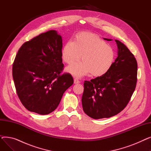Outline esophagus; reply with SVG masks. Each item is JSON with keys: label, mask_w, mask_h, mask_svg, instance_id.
<instances>
[{"label": "esophagus", "mask_w": 151, "mask_h": 151, "mask_svg": "<svg viewBox=\"0 0 151 151\" xmlns=\"http://www.w3.org/2000/svg\"><path fill=\"white\" fill-rule=\"evenodd\" d=\"M74 83L75 84H78V83H80V81H79L78 79L75 78L74 79Z\"/></svg>", "instance_id": "34e87169"}]
</instances>
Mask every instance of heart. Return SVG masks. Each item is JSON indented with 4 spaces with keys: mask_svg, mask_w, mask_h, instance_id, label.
<instances>
[{
    "mask_svg": "<svg viewBox=\"0 0 151 151\" xmlns=\"http://www.w3.org/2000/svg\"><path fill=\"white\" fill-rule=\"evenodd\" d=\"M81 55L82 61L66 68L67 72L76 77L90 73L97 77L104 75L111 67L115 58L111 46L98 36L88 32L78 35L75 41H68L62 50V58L68 64L80 59Z\"/></svg>",
    "mask_w": 151,
    "mask_h": 151,
    "instance_id": "b5f03b06",
    "label": "heart"
}]
</instances>
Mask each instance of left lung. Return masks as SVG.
I'll use <instances>...</instances> for the list:
<instances>
[{"label":"left lung","mask_w":151,"mask_h":151,"mask_svg":"<svg viewBox=\"0 0 151 151\" xmlns=\"http://www.w3.org/2000/svg\"><path fill=\"white\" fill-rule=\"evenodd\" d=\"M115 42L117 57L109 70L105 75L84 83L83 108L87 115L95 119L119 113L128 104L136 88L137 60L124 43L117 40Z\"/></svg>","instance_id":"left-lung-1"}]
</instances>
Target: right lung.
<instances>
[{"label": "right lung", "mask_w": 151, "mask_h": 151, "mask_svg": "<svg viewBox=\"0 0 151 151\" xmlns=\"http://www.w3.org/2000/svg\"><path fill=\"white\" fill-rule=\"evenodd\" d=\"M62 39L51 30L24 43L13 64V78L22 104L30 111L50 114L73 84L69 73L60 75Z\"/></svg>", "instance_id": "1"}]
</instances>
